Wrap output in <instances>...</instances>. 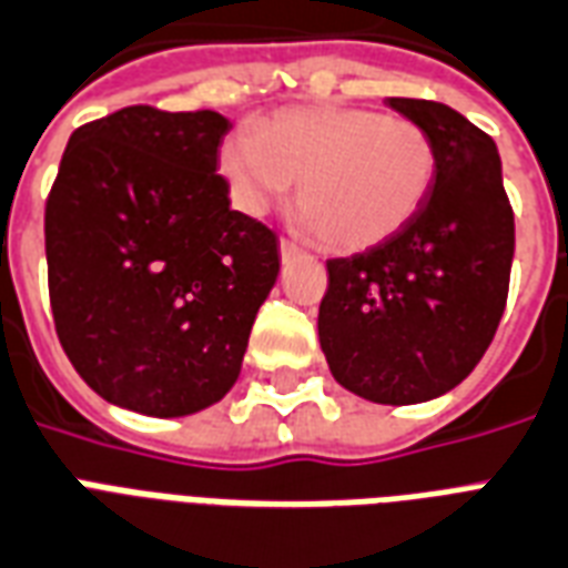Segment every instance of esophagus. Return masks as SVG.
Masks as SVG:
<instances>
[{"label":"esophagus","instance_id":"esophagus-1","mask_svg":"<svg viewBox=\"0 0 568 568\" xmlns=\"http://www.w3.org/2000/svg\"><path fill=\"white\" fill-rule=\"evenodd\" d=\"M278 252H281V261H290V257H296L298 254V245L290 243V240H281Z\"/></svg>","mask_w":568,"mask_h":568}]
</instances>
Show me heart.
<instances>
[{
  "label": "heart",
  "instance_id": "b5f03b06",
  "mask_svg": "<svg viewBox=\"0 0 568 568\" xmlns=\"http://www.w3.org/2000/svg\"><path fill=\"white\" fill-rule=\"evenodd\" d=\"M219 171L245 215H263L298 183L307 231L328 252L358 254L415 222L435 186L438 153L408 118L311 105L266 118L257 135H227Z\"/></svg>",
  "mask_w": 568,
  "mask_h": 568
}]
</instances>
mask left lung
I'll list each match as a JSON object with an SVG mask.
<instances>
[{
    "label": "left lung",
    "instance_id": "8db88e82",
    "mask_svg": "<svg viewBox=\"0 0 568 568\" xmlns=\"http://www.w3.org/2000/svg\"><path fill=\"white\" fill-rule=\"evenodd\" d=\"M385 103L429 133L438 174L406 231L371 252L325 263L320 346L346 390L415 406L453 390L498 332L516 252L498 144L433 100Z\"/></svg>",
    "mask_w": 568,
    "mask_h": 568
}]
</instances>
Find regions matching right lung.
Segmentation results:
<instances>
[{"label":"right lung","mask_w":568,"mask_h":568,"mask_svg":"<svg viewBox=\"0 0 568 568\" xmlns=\"http://www.w3.org/2000/svg\"><path fill=\"white\" fill-rule=\"evenodd\" d=\"M219 112L126 105L79 126L47 197L55 332L105 403L195 415L234 388L278 240L231 210Z\"/></svg>","instance_id":"1"}]
</instances>
